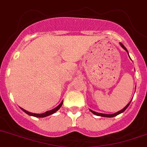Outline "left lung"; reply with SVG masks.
I'll return each instance as SVG.
<instances>
[{
  "label": "left lung",
  "instance_id": "left-lung-1",
  "mask_svg": "<svg viewBox=\"0 0 147 147\" xmlns=\"http://www.w3.org/2000/svg\"><path fill=\"white\" fill-rule=\"evenodd\" d=\"M120 45H121V47H122L123 48L124 50H125V51L127 52V53H128V56H129V54H128V50H127V49L125 48V46H124L123 45L122 43H121V42H120ZM129 58H130V56H129ZM131 101H130V102L128 103V104L127 105L125 106V107H124L123 109H122V110H120V111L117 112V113H113V114H104V113H97V112H94V111H93V110H90V111L92 112V113H93V114L96 115H98V116H101V117H106V118H113V117L116 116V115H119V114H121V113H123V112L125 111V110H126V109H127V107H128V106H129V105H130V103H131Z\"/></svg>",
  "mask_w": 147,
  "mask_h": 147
}]
</instances>
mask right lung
Returning a JSON list of instances; mask_svg holds the SVG:
<instances>
[{
  "instance_id": "obj_1",
  "label": "right lung",
  "mask_w": 147,
  "mask_h": 147,
  "mask_svg": "<svg viewBox=\"0 0 147 147\" xmlns=\"http://www.w3.org/2000/svg\"><path fill=\"white\" fill-rule=\"evenodd\" d=\"M62 105H63V101L61 102V104H60L58 106H57V107H55V108L53 109V110H48V111L45 112V113H42V114H37V113H30V112L26 111V110H24V109L22 108V107H20V108L22 109V110H23V111L25 113H26V114L29 115H30V116L37 117V118H45V117L49 116V115H50L53 114V113H55V112L58 111V110H59L60 108H61V106H62Z\"/></svg>"
}]
</instances>
